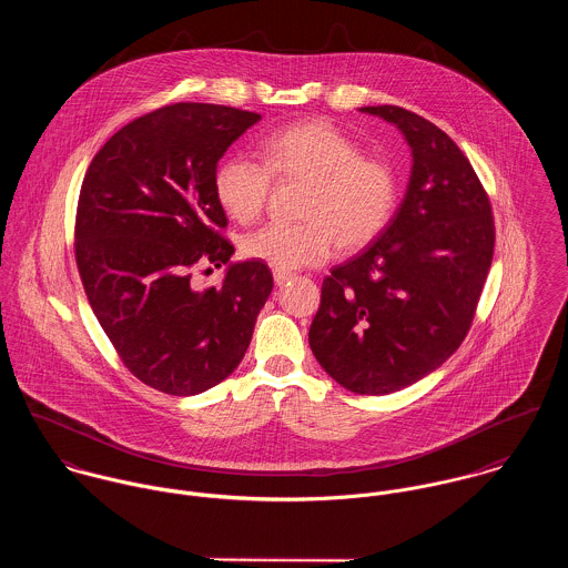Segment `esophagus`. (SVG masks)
<instances>
[{"instance_id":"1","label":"esophagus","mask_w":568,"mask_h":568,"mask_svg":"<svg viewBox=\"0 0 568 568\" xmlns=\"http://www.w3.org/2000/svg\"><path fill=\"white\" fill-rule=\"evenodd\" d=\"M273 280H275V284L277 286H284L288 280H293V273H288V271H273Z\"/></svg>"}]
</instances>
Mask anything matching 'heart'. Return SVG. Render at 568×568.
<instances>
[{"label":"heart","instance_id":"heart-1","mask_svg":"<svg viewBox=\"0 0 568 568\" xmlns=\"http://www.w3.org/2000/svg\"><path fill=\"white\" fill-rule=\"evenodd\" d=\"M257 162L234 153L219 163L214 192L239 223H251L266 205L271 174L311 183L302 216L306 223H266L243 239V253L277 271L322 264L334 239L343 248L372 243L398 205V176L392 163L363 155L358 142L324 120L284 126L257 144Z\"/></svg>","mask_w":568,"mask_h":568}]
</instances>
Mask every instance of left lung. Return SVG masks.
I'll return each instance as SVG.
<instances>
[{
  "label": "left lung",
  "mask_w": 568,
  "mask_h": 568,
  "mask_svg": "<svg viewBox=\"0 0 568 568\" xmlns=\"http://www.w3.org/2000/svg\"><path fill=\"white\" fill-rule=\"evenodd\" d=\"M410 149L405 199L365 251L332 268L308 341L341 387L387 396L446 363L466 338L494 253L486 190L459 146L403 106H361Z\"/></svg>",
  "instance_id": "8db88e82"
}]
</instances>
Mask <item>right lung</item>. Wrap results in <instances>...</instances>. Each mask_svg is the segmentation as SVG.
I'll return each mask as SVG.
<instances>
[{
  "label": "right lung",
  "mask_w": 568,
  "mask_h": 568,
  "mask_svg": "<svg viewBox=\"0 0 568 568\" xmlns=\"http://www.w3.org/2000/svg\"><path fill=\"white\" fill-rule=\"evenodd\" d=\"M262 115L176 102L122 126L91 160L77 212V264L91 311L129 372L170 396H196L243 361L273 291L264 262H230L214 172ZM229 264L207 292L196 265Z\"/></svg>",
  "instance_id": "obj_1"
}]
</instances>
